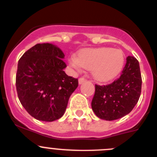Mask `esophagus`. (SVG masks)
I'll list each match as a JSON object with an SVG mask.
<instances>
[{"label":"esophagus","mask_w":157,"mask_h":157,"mask_svg":"<svg viewBox=\"0 0 157 157\" xmlns=\"http://www.w3.org/2000/svg\"><path fill=\"white\" fill-rule=\"evenodd\" d=\"M86 81V79L85 78L81 77V78H78V83H79V84H82V83L85 82Z\"/></svg>","instance_id":"34e87169"}]
</instances>
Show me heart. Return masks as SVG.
<instances>
[{"mask_svg":"<svg viewBox=\"0 0 157 157\" xmlns=\"http://www.w3.org/2000/svg\"><path fill=\"white\" fill-rule=\"evenodd\" d=\"M70 63L76 68L92 71L93 76L100 82H109L119 75L124 64V55L120 49L111 48H86L78 57L71 56Z\"/></svg>","mask_w":157,"mask_h":157,"instance_id":"obj_1","label":"heart"}]
</instances>
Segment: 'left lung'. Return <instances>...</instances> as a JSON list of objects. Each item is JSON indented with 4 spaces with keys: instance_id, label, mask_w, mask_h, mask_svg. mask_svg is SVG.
<instances>
[{
    "instance_id": "8db88e82",
    "label": "left lung",
    "mask_w": 157,
    "mask_h": 157,
    "mask_svg": "<svg viewBox=\"0 0 157 157\" xmlns=\"http://www.w3.org/2000/svg\"><path fill=\"white\" fill-rule=\"evenodd\" d=\"M141 83L138 60L128 56L118 79L109 85H95L91 106L96 116L111 121L130 113L139 100Z\"/></svg>"
}]
</instances>
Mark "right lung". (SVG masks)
Segmentation results:
<instances>
[{
    "label": "right lung",
    "instance_id": "add662e5",
    "mask_svg": "<svg viewBox=\"0 0 157 157\" xmlns=\"http://www.w3.org/2000/svg\"><path fill=\"white\" fill-rule=\"evenodd\" d=\"M64 54L49 43L37 44L18 62L16 86L20 103L36 120L52 122L62 117L69 98L78 85L67 75Z\"/></svg>",
    "mask_w": 157,
    "mask_h": 157
}]
</instances>
